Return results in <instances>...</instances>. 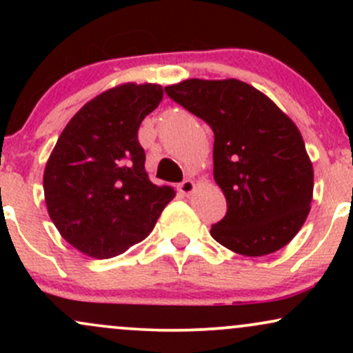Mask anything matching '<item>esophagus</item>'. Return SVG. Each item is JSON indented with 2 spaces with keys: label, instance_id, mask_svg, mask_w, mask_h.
Instances as JSON below:
<instances>
[{
  "label": "esophagus",
  "instance_id": "34e87169",
  "mask_svg": "<svg viewBox=\"0 0 353 353\" xmlns=\"http://www.w3.org/2000/svg\"><path fill=\"white\" fill-rule=\"evenodd\" d=\"M194 188H196V184H194V182L190 181V179L182 181L181 184L177 185V189H179V192H181V194H184V196H189V194L192 192V190H194Z\"/></svg>",
  "mask_w": 353,
  "mask_h": 353
}]
</instances>
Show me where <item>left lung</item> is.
I'll use <instances>...</instances> for the list:
<instances>
[{
    "mask_svg": "<svg viewBox=\"0 0 353 353\" xmlns=\"http://www.w3.org/2000/svg\"><path fill=\"white\" fill-rule=\"evenodd\" d=\"M164 91L214 131V179L228 212L210 236L249 257L289 244L309 216L314 192V169L292 121L237 79H188Z\"/></svg>",
    "mask_w": 353,
    "mask_h": 353,
    "instance_id": "8db88e82",
    "label": "left lung"
}]
</instances>
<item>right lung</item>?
Returning a JSON list of instances; mask_svg holds the SVG:
<instances>
[{
  "mask_svg": "<svg viewBox=\"0 0 353 353\" xmlns=\"http://www.w3.org/2000/svg\"><path fill=\"white\" fill-rule=\"evenodd\" d=\"M163 88L134 83L109 89L72 116L44 169V199L72 247L109 259L144 241L176 194L152 184L137 139Z\"/></svg>",
  "mask_w": 353,
  "mask_h": 353,
  "instance_id": "right-lung-1",
  "label": "right lung"
}]
</instances>
